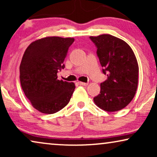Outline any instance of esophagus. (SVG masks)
Here are the masks:
<instances>
[{
  "label": "esophagus",
  "mask_w": 157,
  "mask_h": 157,
  "mask_svg": "<svg viewBox=\"0 0 157 157\" xmlns=\"http://www.w3.org/2000/svg\"><path fill=\"white\" fill-rule=\"evenodd\" d=\"M78 84L81 86H87L88 83H83V82H78Z\"/></svg>",
  "instance_id": "1"
}]
</instances>
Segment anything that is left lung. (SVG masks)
I'll return each instance as SVG.
<instances>
[{
    "mask_svg": "<svg viewBox=\"0 0 157 157\" xmlns=\"http://www.w3.org/2000/svg\"><path fill=\"white\" fill-rule=\"evenodd\" d=\"M97 48L96 54L107 79L101 83L95 104L112 112L126 107L134 98L138 86L139 66L131 47L123 40L109 34L89 37Z\"/></svg>",
    "mask_w": 157,
    "mask_h": 157,
    "instance_id": "1",
    "label": "left lung"
}]
</instances>
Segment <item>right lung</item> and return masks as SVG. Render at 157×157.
Here are the masks:
<instances>
[{
	"instance_id": "1",
	"label": "right lung",
	"mask_w": 157,
	"mask_h": 157,
	"mask_svg": "<svg viewBox=\"0 0 157 157\" xmlns=\"http://www.w3.org/2000/svg\"><path fill=\"white\" fill-rule=\"evenodd\" d=\"M73 38L46 37L31 43L20 65V81L32 106L44 113H56L70 101L74 83L59 80L57 73L65 68L63 61Z\"/></svg>"
}]
</instances>
